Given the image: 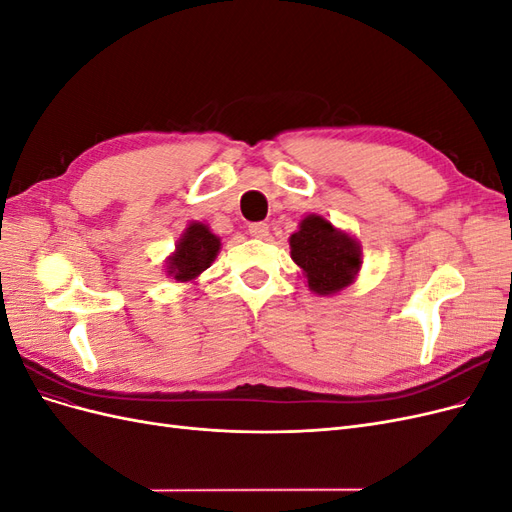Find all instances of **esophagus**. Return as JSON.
Returning a JSON list of instances; mask_svg holds the SVG:
<instances>
[{
  "label": "esophagus",
  "instance_id": "esophagus-1",
  "mask_svg": "<svg viewBox=\"0 0 512 512\" xmlns=\"http://www.w3.org/2000/svg\"><path fill=\"white\" fill-rule=\"evenodd\" d=\"M247 232H250V235L256 237V239H267L269 237V226L265 222H256V224L247 226Z\"/></svg>",
  "mask_w": 512,
  "mask_h": 512
}]
</instances>
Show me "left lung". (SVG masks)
Here are the masks:
<instances>
[{"mask_svg": "<svg viewBox=\"0 0 512 512\" xmlns=\"http://www.w3.org/2000/svg\"><path fill=\"white\" fill-rule=\"evenodd\" d=\"M290 256L303 269L312 292L329 297L354 282L361 271V245L322 215H307L290 235Z\"/></svg>", "mask_w": 512, "mask_h": 512, "instance_id": "obj_1", "label": "left lung"}]
</instances>
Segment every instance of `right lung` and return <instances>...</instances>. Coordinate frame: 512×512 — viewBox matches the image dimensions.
Listing matches in <instances>:
<instances>
[{"label": "right lung", "mask_w": 512, "mask_h": 512, "mask_svg": "<svg viewBox=\"0 0 512 512\" xmlns=\"http://www.w3.org/2000/svg\"><path fill=\"white\" fill-rule=\"evenodd\" d=\"M220 237L207 224L192 222L166 260V273L177 282H192L203 273L220 252Z\"/></svg>", "instance_id": "1"}]
</instances>
